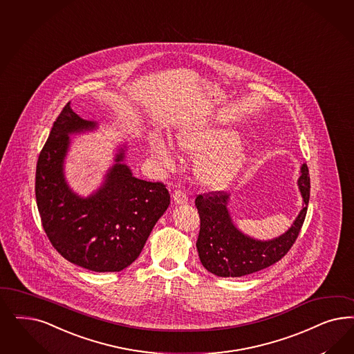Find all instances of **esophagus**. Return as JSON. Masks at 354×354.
Returning a JSON list of instances; mask_svg holds the SVG:
<instances>
[{"instance_id":"esophagus-1","label":"esophagus","mask_w":354,"mask_h":354,"mask_svg":"<svg viewBox=\"0 0 354 354\" xmlns=\"http://www.w3.org/2000/svg\"><path fill=\"white\" fill-rule=\"evenodd\" d=\"M173 201H174L176 205H185V203H187L189 198H187L186 193H183V190H174L173 192Z\"/></svg>"}]
</instances>
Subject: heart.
<instances>
[{"instance_id": "b5f03b06", "label": "heart", "mask_w": 354, "mask_h": 354, "mask_svg": "<svg viewBox=\"0 0 354 354\" xmlns=\"http://www.w3.org/2000/svg\"><path fill=\"white\" fill-rule=\"evenodd\" d=\"M236 139V133L223 129L192 127L176 134L174 147L189 156L207 150L195 161V176L205 186L221 189L236 180L248 160L246 149ZM149 152L165 168L173 165L171 149L159 138L149 140Z\"/></svg>"}]
</instances>
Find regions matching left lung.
I'll return each mask as SVG.
<instances>
[{
	"label": "left lung",
	"instance_id": "obj_1",
	"mask_svg": "<svg viewBox=\"0 0 354 354\" xmlns=\"http://www.w3.org/2000/svg\"><path fill=\"white\" fill-rule=\"evenodd\" d=\"M298 189L304 199L302 209L284 234L268 241L255 240L234 225L229 214L227 193L198 195L195 205L201 217V229L196 249L205 270L220 277H241L279 262L296 242L308 212L310 176L306 164L301 167Z\"/></svg>",
	"mask_w": 354,
	"mask_h": 354
}]
</instances>
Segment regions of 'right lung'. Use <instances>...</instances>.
I'll return each mask as SVG.
<instances>
[{"mask_svg":"<svg viewBox=\"0 0 354 354\" xmlns=\"http://www.w3.org/2000/svg\"><path fill=\"white\" fill-rule=\"evenodd\" d=\"M96 126L70 103L64 106L37 159L35 194L46 237L66 261L93 272H118L139 257L171 195L164 183L134 177L122 147L103 185L87 198L75 194L64 174L68 136Z\"/></svg>","mask_w":354,"mask_h":354,"instance_id":"add662e5","label":"right lung"}]
</instances>
